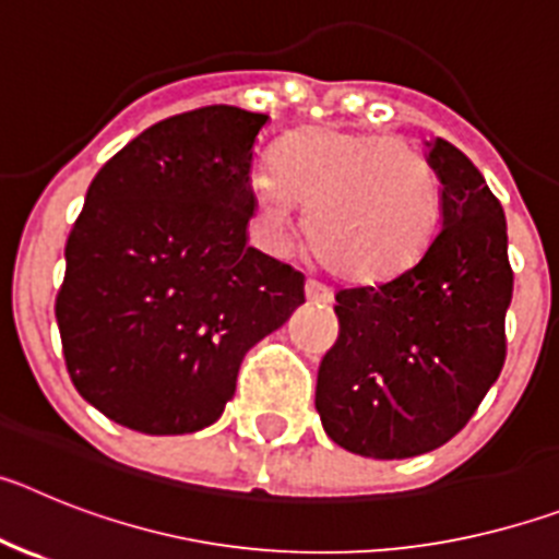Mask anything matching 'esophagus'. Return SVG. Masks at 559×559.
<instances>
[{"label": "esophagus", "mask_w": 559, "mask_h": 559, "mask_svg": "<svg viewBox=\"0 0 559 559\" xmlns=\"http://www.w3.org/2000/svg\"><path fill=\"white\" fill-rule=\"evenodd\" d=\"M305 296H308V302H316V305L333 302V290H330L328 285L316 283V280H308V283H305Z\"/></svg>", "instance_id": "obj_1"}]
</instances>
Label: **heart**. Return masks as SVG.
<instances>
[{
  "label": "heart",
  "mask_w": 559,
  "mask_h": 559,
  "mask_svg": "<svg viewBox=\"0 0 559 559\" xmlns=\"http://www.w3.org/2000/svg\"><path fill=\"white\" fill-rule=\"evenodd\" d=\"M294 204L308 212V240L324 269L374 283L408 269L431 243L442 181L408 140L308 128L276 151L274 176L254 181L257 215L274 243H285Z\"/></svg>",
  "instance_id": "1"
}]
</instances>
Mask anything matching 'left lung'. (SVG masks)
<instances>
[{
  "mask_svg": "<svg viewBox=\"0 0 559 559\" xmlns=\"http://www.w3.org/2000/svg\"><path fill=\"white\" fill-rule=\"evenodd\" d=\"M442 229L386 283L335 294L338 338L319 364L316 412L344 451L408 459L445 445L476 414L507 358L512 302L507 218L456 145H428Z\"/></svg>",
  "mask_w": 559,
  "mask_h": 559,
  "instance_id": "1",
  "label": "left lung"
}]
</instances>
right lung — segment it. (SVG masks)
<instances>
[{
	"label": "right lung",
	"mask_w": 559,
	"mask_h": 559,
	"mask_svg": "<svg viewBox=\"0 0 559 559\" xmlns=\"http://www.w3.org/2000/svg\"><path fill=\"white\" fill-rule=\"evenodd\" d=\"M265 122L235 106L176 114L88 185L56 319L81 397L131 431L212 426L243 355L305 302V276L246 243Z\"/></svg>",
	"instance_id": "1"
}]
</instances>
